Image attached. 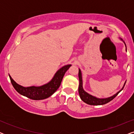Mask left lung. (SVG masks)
<instances>
[{"label": "left lung", "instance_id": "1", "mask_svg": "<svg viewBox=\"0 0 134 134\" xmlns=\"http://www.w3.org/2000/svg\"><path fill=\"white\" fill-rule=\"evenodd\" d=\"M120 40L121 41H123V43L125 44V46L126 47V43H124V41L122 40L121 38H120ZM79 93L80 98L81 99L83 100L84 102H85L86 104H89V105H104L111 101V100L113 99L118 94V93L120 92L122 90V89L124 88V85H125L126 82L124 84L123 87L118 92H117L116 94L113 95L112 96L109 97V98H98L96 97L93 96L92 95L88 94V93L86 92L83 88V86H82V72L80 69H79Z\"/></svg>", "mask_w": 134, "mask_h": 134}]
</instances>
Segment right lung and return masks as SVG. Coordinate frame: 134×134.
I'll list each match as a JSON object with an SVG mask.
<instances>
[{"mask_svg":"<svg viewBox=\"0 0 134 134\" xmlns=\"http://www.w3.org/2000/svg\"><path fill=\"white\" fill-rule=\"evenodd\" d=\"M71 66V65H67L61 68L57 71L50 82L40 87H23L16 83L10 75L9 77L14 89L19 94L33 100H42L50 97L57 90L61 84L64 75Z\"/></svg>","mask_w":134,"mask_h":134,"instance_id":"obj_1","label":"right lung"}]
</instances>
